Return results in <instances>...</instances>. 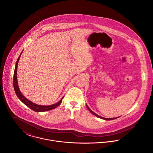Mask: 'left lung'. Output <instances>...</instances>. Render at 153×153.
<instances>
[{"label":"left lung","mask_w":153,"mask_h":153,"mask_svg":"<svg viewBox=\"0 0 153 153\" xmlns=\"http://www.w3.org/2000/svg\"><path fill=\"white\" fill-rule=\"evenodd\" d=\"M86 105H87V107L88 109V110L92 114H94V115H95L96 117H98V118H101V119H103V120H115V119H116V118H119V117H116V118H104V117H101V116H100V115H97V114H95V112H94L91 109H90L89 107H88V106L86 104Z\"/></svg>","instance_id":"1"}]
</instances>
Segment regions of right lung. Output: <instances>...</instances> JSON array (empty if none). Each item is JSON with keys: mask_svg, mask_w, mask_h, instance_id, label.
Here are the masks:
<instances>
[{"mask_svg": "<svg viewBox=\"0 0 153 153\" xmlns=\"http://www.w3.org/2000/svg\"><path fill=\"white\" fill-rule=\"evenodd\" d=\"M22 53V52H21V55H19L17 61H16L15 68V71H14V75H13V88H14L15 93H16L18 98L22 101L25 105H26L27 107H28L30 109H32L33 111H36V112H44V111H49V110H51V109H55L59 105H60V104L62 102V99L64 98V97H63L59 102H58L57 103L54 104L53 105H40L36 104L30 101L29 100H28L26 98H25L22 95L21 92L20 91L19 88L18 84V79H17L18 64L19 62V60L20 59V57H21V55Z\"/></svg>", "mask_w": 153, "mask_h": 153, "instance_id": "add662e5", "label": "right lung"}]
</instances>
